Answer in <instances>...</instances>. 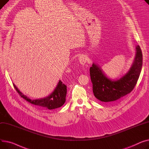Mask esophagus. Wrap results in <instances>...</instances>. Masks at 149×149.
<instances>
[{"label":"esophagus","instance_id":"esophagus-1","mask_svg":"<svg viewBox=\"0 0 149 149\" xmlns=\"http://www.w3.org/2000/svg\"><path fill=\"white\" fill-rule=\"evenodd\" d=\"M87 61H88V57L86 55H81L79 58V61L80 64H81L82 65L85 64Z\"/></svg>","mask_w":149,"mask_h":149}]
</instances>
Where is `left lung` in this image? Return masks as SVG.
I'll use <instances>...</instances> for the list:
<instances>
[{"label":"left lung","mask_w":149,"mask_h":149,"mask_svg":"<svg viewBox=\"0 0 149 149\" xmlns=\"http://www.w3.org/2000/svg\"><path fill=\"white\" fill-rule=\"evenodd\" d=\"M143 55L139 46L136 47L134 63L128 72L117 80L108 78L100 67L93 63L90 73L95 97L101 102L112 103L122 98L133 90L140 74Z\"/></svg>","instance_id":"1"}]
</instances>
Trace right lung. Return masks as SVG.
<instances>
[{
	"label": "right lung",
	"instance_id": "right-lung-1",
	"mask_svg": "<svg viewBox=\"0 0 149 149\" xmlns=\"http://www.w3.org/2000/svg\"><path fill=\"white\" fill-rule=\"evenodd\" d=\"M15 89L19 94V95L24 100L28 102L39 106L42 108H47L48 109H54L62 107L65 102V97L67 94V86L64 84L62 81H59L55 90L47 97L41 98L36 100H32L28 96L24 95L20 90L17 88L16 86L13 84Z\"/></svg>",
	"mask_w": 149,
	"mask_h": 149
}]
</instances>
